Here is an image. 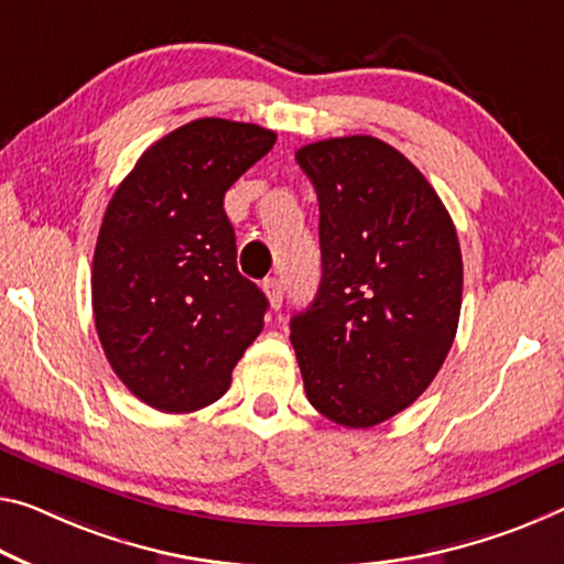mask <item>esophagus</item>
<instances>
[{"label":"esophagus","mask_w":564,"mask_h":564,"mask_svg":"<svg viewBox=\"0 0 564 564\" xmlns=\"http://www.w3.org/2000/svg\"><path fill=\"white\" fill-rule=\"evenodd\" d=\"M263 291H265L268 301H271V306L281 308V303H283V283H281V279H265Z\"/></svg>","instance_id":"34e87169"}]
</instances>
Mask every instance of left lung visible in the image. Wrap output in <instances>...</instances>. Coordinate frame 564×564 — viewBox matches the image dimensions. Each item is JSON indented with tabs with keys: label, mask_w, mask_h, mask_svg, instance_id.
<instances>
[{
	"label": "left lung",
	"mask_w": 564,
	"mask_h": 564,
	"mask_svg": "<svg viewBox=\"0 0 564 564\" xmlns=\"http://www.w3.org/2000/svg\"><path fill=\"white\" fill-rule=\"evenodd\" d=\"M318 195L321 283L291 318L303 389L316 411L369 429L414 404L457 336L462 250L426 177L371 135L303 145Z\"/></svg>",
	"instance_id": "left-lung-1"
}]
</instances>
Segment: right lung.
Masks as SVG:
<instances>
[{"label": "right lung", "instance_id": "right-lung-1", "mask_svg": "<svg viewBox=\"0 0 564 564\" xmlns=\"http://www.w3.org/2000/svg\"><path fill=\"white\" fill-rule=\"evenodd\" d=\"M275 132L200 118L150 145L107 205L93 311L107 361L140 401L187 414L218 401L268 299L236 265L226 191Z\"/></svg>", "mask_w": 564, "mask_h": 564}]
</instances>
